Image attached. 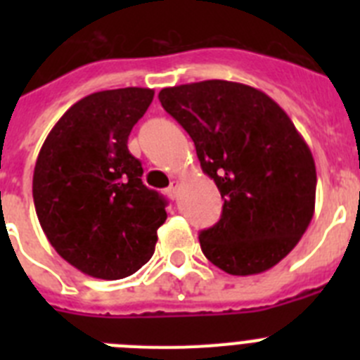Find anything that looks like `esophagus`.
<instances>
[{
  "mask_svg": "<svg viewBox=\"0 0 360 360\" xmlns=\"http://www.w3.org/2000/svg\"><path fill=\"white\" fill-rule=\"evenodd\" d=\"M178 187H180L178 180H173V182H171V186L167 187V191H165V193H167V196H169L171 200H174L178 196Z\"/></svg>",
  "mask_w": 360,
  "mask_h": 360,
  "instance_id": "34e87169",
  "label": "esophagus"
}]
</instances>
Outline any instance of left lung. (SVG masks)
I'll use <instances>...</instances> for the list:
<instances>
[{"mask_svg": "<svg viewBox=\"0 0 360 360\" xmlns=\"http://www.w3.org/2000/svg\"><path fill=\"white\" fill-rule=\"evenodd\" d=\"M158 98L224 198L218 224L200 232L205 257L232 276L278 265L316 209V162L290 117L262 90L219 79L164 88Z\"/></svg>", "mask_w": 360, "mask_h": 360, "instance_id": "left-lung-1", "label": "left lung"}]
</instances>
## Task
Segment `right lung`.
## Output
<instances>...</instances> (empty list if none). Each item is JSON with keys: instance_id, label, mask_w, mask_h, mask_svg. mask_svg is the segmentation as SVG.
Wrapping results in <instances>:
<instances>
[{"instance_id": "1", "label": "right lung", "mask_w": 360, "mask_h": 360, "mask_svg": "<svg viewBox=\"0 0 360 360\" xmlns=\"http://www.w3.org/2000/svg\"><path fill=\"white\" fill-rule=\"evenodd\" d=\"M149 88L91 94L73 104L37 157L32 195L56 252L82 274L122 279L151 259L165 200L142 184L128 136L153 101Z\"/></svg>"}]
</instances>
